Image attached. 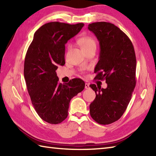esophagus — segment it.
I'll list each match as a JSON object with an SVG mask.
<instances>
[{"mask_svg": "<svg viewBox=\"0 0 156 156\" xmlns=\"http://www.w3.org/2000/svg\"><path fill=\"white\" fill-rule=\"evenodd\" d=\"M85 88L86 89H89V88H90V84H88V83H86L85 84Z\"/></svg>", "mask_w": 156, "mask_h": 156, "instance_id": "34e87169", "label": "esophagus"}]
</instances>
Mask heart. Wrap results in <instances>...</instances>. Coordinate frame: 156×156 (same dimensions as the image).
I'll list each match as a JSON object with an SVG mask.
<instances>
[{"label": "heart", "mask_w": 156, "mask_h": 156, "mask_svg": "<svg viewBox=\"0 0 156 156\" xmlns=\"http://www.w3.org/2000/svg\"><path fill=\"white\" fill-rule=\"evenodd\" d=\"M77 42L83 51L88 50V49L92 48H96V43L94 39L92 37H90V36H82V37L78 39Z\"/></svg>", "instance_id": "b5f03b06"}]
</instances>
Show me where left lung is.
<instances>
[{
	"instance_id": "left-lung-1",
	"label": "left lung",
	"mask_w": 156,
	"mask_h": 156,
	"mask_svg": "<svg viewBox=\"0 0 156 156\" xmlns=\"http://www.w3.org/2000/svg\"><path fill=\"white\" fill-rule=\"evenodd\" d=\"M88 29L100 44L94 79L106 80L107 84V88L90 85L96 93L90 105V114L98 123L108 125L121 117L130 102L136 84L135 53L130 39L114 24L92 23Z\"/></svg>"
}]
</instances>
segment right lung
Returning <instances> with one entry per match:
<instances>
[{
  "instance_id": "add662e5",
  "label": "right lung",
  "mask_w": 156,
  "mask_h": 156,
  "mask_svg": "<svg viewBox=\"0 0 156 156\" xmlns=\"http://www.w3.org/2000/svg\"><path fill=\"white\" fill-rule=\"evenodd\" d=\"M84 25L46 23L35 31L26 54L24 77L31 102L39 117L50 124L60 123L67 118L70 100L84 88L80 78L59 83L55 72L65 64V44Z\"/></svg>"
}]
</instances>
